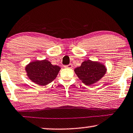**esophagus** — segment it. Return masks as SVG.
I'll return each mask as SVG.
<instances>
[{
    "instance_id": "obj_1",
    "label": "esophagus",
    "mask_w": 133,
    "mask_h": 133,
    "mask_svg": "<svg viewBox=\"0 0 133 133\" xmlns=\"http://www.w3.org/2000/svg\"><path fill=\"white\" fill-rule=\"evenodd\" d=\"M64 67L65 68H72V67H73V65H72V64H69L68 65H65V66H64Z\"/></svg>"
}]
</instances>
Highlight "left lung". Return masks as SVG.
Wrapping results in <instances>:
<instances>
[{
	"label": "left lung",
	"instance_id": "8db88e82",
	"mask_svg": "<svg viewBox=\"0 0 133 133\" xmlns=\"http://www.w3.org/2000/svg\"><path fill=\"white\" fill-rule=\"evenodd\" d=\"M107 72V68L102 63L87 60L80 66L75 69V73L82 83L92 85L101 80Z\"/></svg>",
	"mask_w": 133,
	"mask_h": 133
}]
</instances>
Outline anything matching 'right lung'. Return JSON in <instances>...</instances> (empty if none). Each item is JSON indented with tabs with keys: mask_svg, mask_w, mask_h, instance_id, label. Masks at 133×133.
I'll return each instance as SVG.
<instances>
[{
	"mask_svg": "<svg viewBox=\"0 0 133 133\" xmlns=\"http://www.w3.org/2000/svg\"><path fill=\"white\" fill-rule=\"evenodd\" d=\"M57 65H53L48 60H36L30 62L25 67L26 75L31 81L44 86L56 78L60 70Z\"/></svg>",
	"mask_w": 133,
	"mask_h": 133,
	"instance_id": "obj_1",
	"label": "right lung"
}]
</instances>
